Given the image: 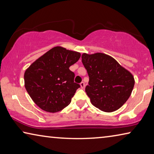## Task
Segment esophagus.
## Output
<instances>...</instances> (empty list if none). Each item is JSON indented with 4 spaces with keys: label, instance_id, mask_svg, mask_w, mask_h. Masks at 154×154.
Returning <instances> with one entry per match:
<instances>
[{
    "label": "esophagus",
    "instance_id": "obj_1",
    "mask_svg": "<svg viewBox=\"0 0 154 154\" xmlns=\"http://www.w3.org/2000/svg\"><path fill=\"white\" fill-rule=\"evenodd\" d=\"M80 85H81V88H82V89H83V88H84V86H85V83H84V82H82V83H80Z\"/></svg>",
    "mask_w": 154,
    "mask_h": 154
}]
</instances>
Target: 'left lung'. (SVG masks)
Listing matches in <instances>:
<instances>
[{
	"label": "left lung",
	"mask_w": 154,
	"mask_h": 154,
	"mask_svg": "<svg viewBox=\"0 0 154 154\" xmlns=\"http://www.w3.org/2000/svg\"><path fill=\"white\" fill-rule=\"evenodd\" d=\"M82 58L89 76L85 92L91 103L105 112L118 110L131 94L134 85L133 75L105 54L84 53Z\"/></svg>",
	"instance_id": "obj_1"
}]
</instances>
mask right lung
<instances>
[{
    "mask_svg": "<svg viewBox=\"0 0 154 154\" xmlns=\"http://www.w3.org/2000/svg\"><path fill=\"white\" fill-rule=\"evenodd\" d=\"M81 57L79 52L57 46L28 67L24 73L26 91L37 106L50 113L66 107L80 85L69 69Z\"/></svg>",
    "mask_w": 154,
    "mask_h": 154,
    "instance_id": "1",
    "label": "right lung"
}]
</instances>
